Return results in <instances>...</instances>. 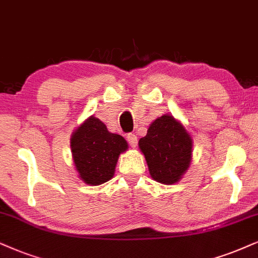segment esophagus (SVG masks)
I'll use <instances>...</instances> for the list:
<instances>
[{
	"label": "esophagus",
	"mask_w": 258,
	"mask_h": 258,
	"mask_svg": "<svg viewBox=\"0 0 258 258\" xmlns=\"http://www.w3.org/2000/svg\"><path fill=\"white\" fill-rule=\"evenodd\" d=\"M127 142H128V144L132 146V148H136L137 146V142H138V138H137V136L135 133H128L127 135Z\"/></svg>",
	"instance_id": "34e87169"
}]
</instances>
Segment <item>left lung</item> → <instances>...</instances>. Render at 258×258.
Wrapping results in <instances>:
<instances>
[{"instance_id":"8db88e82","label":"left lung","mask_w":258,"mask_h":258,"mask_svg":"<svg viewBox=\"0 0 258 258\" xmlns=\"http://www.w3.org/2000/svg\"><path fill=\"white\" fill-rule=\"evenodd\" d=\"M138 144L145 156L150 175L159 183H176L190 165L193 139L170 114L156 119Z\"/></svg>"}]
</instances>
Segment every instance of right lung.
Listing matches in <instances>:
<instances>
[{
	"mask_svg": "<svg viewBox=\"0 0 258 258\" xmlns=\"http://www.w3.org/2000/svg\"><path fill=\"white\" fill-rule=\"evenodd\" d=\"M74 164L84 183L99 185L114 176L120 153L128 149L123 137L110 133L105 123L90 116L70 139Z\"/></svg>",
	"mask_w": 258,
	"mask_h": 258,
	"instance_id": "1",
	"label": "right lung"
}]
</instances>
